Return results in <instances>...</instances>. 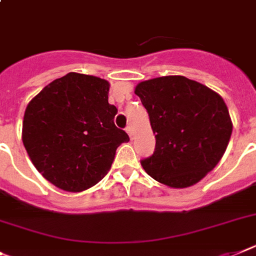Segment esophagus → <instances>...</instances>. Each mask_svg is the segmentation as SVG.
<instances>
[{
    "instance_id": "esophagus-1",
    "label": "esophagus",
    "mask_w": 256,
    "mask_h": 256,
    "mask_svg": "<svg viewBox=\"0 0 256 256\" xmlns=\"http://www.w3.org/2000/svg\"><path fill=\"white\" fill-rule=\"evenodd\" d=\"M126 133L130 134V138H133V137H134V130H133V126H126Z\"/></svg>"
}]
</instances>
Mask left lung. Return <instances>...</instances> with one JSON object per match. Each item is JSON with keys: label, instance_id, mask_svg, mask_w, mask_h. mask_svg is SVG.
Returning a JSON list of instances; mask_svg holds the SVG:
<instances>
[{"label": "left lung", "instance_id": "obj_1", "mask_svg": "<svg viewBox=\"0 0 256 256\" xmlns=\"http://www.w3.org/2000/svg\"><path fill=\"white\" fill-rule=\"evenodd\" d=\"M134 94L156 133L153 156L141 161L152 178L171 188H186L216 168L233 130L221 95L183 76L142 81Z\"/></svg>", "mask_w": 256, "mask_h": 256}]
</instances>
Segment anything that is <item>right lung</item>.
Here are the masks:
<instances>
[{
	"label": "right lung",
	"instance_id": "obj_1",
	"mask_svg": "<svg viewBox=\"0 0 256 256\" xmlns=\"http://www.w3.org/2000/svg\"><path fill=\"white\" fill-rule=\"evenodd\" d=\"M108 81L68 73L35 95L24 111L22 141L40 174L57 188L81 192L107 174L130 137L114 123Z\"/></svg>",
	"mask_w": 256,
	"mask_h": 256
}]
</instances>
